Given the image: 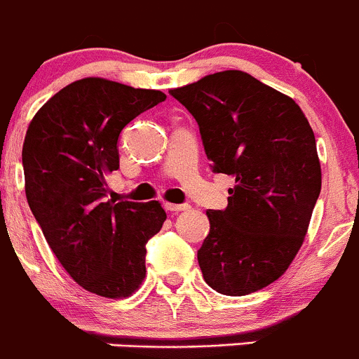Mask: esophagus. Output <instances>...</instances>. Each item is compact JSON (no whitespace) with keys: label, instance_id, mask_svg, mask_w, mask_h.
I'll use <instances>...</instances> for the list:
<instances>
[{"label":"esophagus","instance_id":"34e87169","mask_svg":"<svg viewBox=\"0 0 359 359\" xmlns=\"http://www.w3.org/2000/svg\"><path fill=\"white\" fill-rule=\"evenodd\" d=\"M165 210L168 212H172V214H176V212H181V210H188L190 209V205L188 203H165Z\"/></svg>","mask_w":359,"mask_h":359}]
</instances>
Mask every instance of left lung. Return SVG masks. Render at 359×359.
<instances>
[{
	"label": "left lung",
	"mask_w": 359,
	"mask_h": 359,
	"mask_svg": "<svg viewBox=\"0 0 359 359\" xmlns=\"http://www.w3.org/2000/svg\"><path fill=\"white\" fill-rule=\"evenodd\" d=\"M198 123L214 172L234 176L224 210H207L203 279L226 296L279 279L310 224L322 188L310 123L287 95L238 70L171 90Z\"/></svg>",
	"instance_id": "8db88e82"
}]
</instances>
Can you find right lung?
<instances>
[{"instance_id": "obj_1", "label": "right lung", "mask_w": 359, "mask_h": 359, "mask_svg": "<svg viewBox=\"0 0 359 359\" xmlns=\"http://www.w3.org/2000/svg\"><path fill=\"white\" fill-rule=\"evenodd\" d=\"M163 101L161 90L76 80L53 95L27 130L22 164L30 210L65 271L104 298L137 291L145 277V245L165 221L156 200H106V175L119 168L123 128Z\"/></svg>"}]
</instances>
